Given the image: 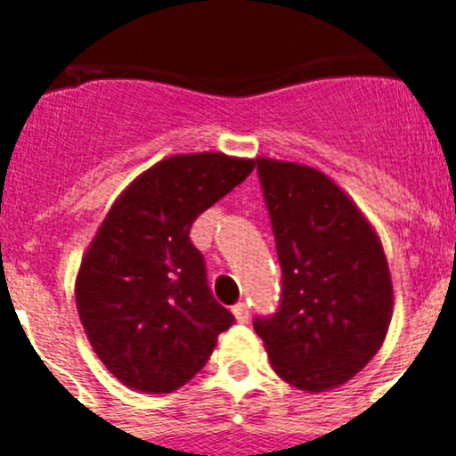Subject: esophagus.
Instances as JSON below:
<instances>
[{
	"mask_svg": "<svg viewBox=\"0 0 456 456\" xmlns=\"http://www.w3.org/2000/svg\"><path fill=\"white\" fill-rule=\"evenodd\" d=\"M232 315H235V320L240 322V324L248 322V305L244 304V301L235 304V305H232Z\"/></svg>",
	"mask_w": 456,
	"mask_h": 456,
	"instance_id": "obj_1",
	"label": "esophagus"
}]
</instances>
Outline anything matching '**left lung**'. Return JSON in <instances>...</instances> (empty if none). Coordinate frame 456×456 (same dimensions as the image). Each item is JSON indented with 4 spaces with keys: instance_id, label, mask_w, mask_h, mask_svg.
<instances>
[{
    "instance_id": "1",
    "label": "left lung",
    "mask_w": 456,
    "mask_h": 456,
    "mask_svg": "<svg viewBox=\"0 0 456 456\" xmlns=\"http://www.w3.org/2000/svg\"><path fill=\"white\" fill-rule=\"evenodd\" d=\"M281 263L276 313L256 317L272 368L322 393L361 372L384 342L393 285L372 225L336 183L304 164L256 159Z\"/></svg>"
}]
</instances>
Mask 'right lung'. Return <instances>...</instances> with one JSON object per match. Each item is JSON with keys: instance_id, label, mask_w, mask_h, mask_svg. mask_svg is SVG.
<instances>
[{"instance_id": "add662e5", "label": "right lung", "mask_w": 456, "mask_h": 456, "mask_svg": "<svg viewBox=\"0 0 456 456\" xmlns=\"http://www.w3.org/2000/svg\"><path fill=\"white\" fill-rule=\"evenodd\" d=\"M253 167L221 152L168 157L109 209L75 292L91 347L125 386L157 395L178 390L235 322L212 297L203 253L189 232Z\"/></svg>"}]
</instances>
